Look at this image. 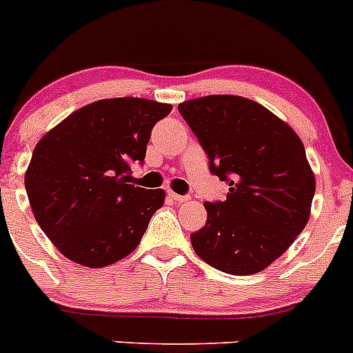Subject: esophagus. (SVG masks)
Instances as JSON below:
<instances>
[{"mask_svg": "<svg viewBox=\"0 0 353 353\" xmlns=\"http://www.w3.org/2000/svg\"><path fill=\"white\" fill-rule=\"evenodd\" d=\"M169 198L174 199L176 203H186L188 199H190V196H183V194H177L174 193V191H169Z\"/></svg>", "mask_w": 353, "mask_h": 353, "instance_id": "obj_1", "label": "esophagus"}]
</instances>
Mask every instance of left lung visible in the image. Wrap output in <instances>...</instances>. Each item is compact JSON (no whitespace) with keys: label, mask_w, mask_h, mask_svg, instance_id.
<instances>
[{"label":"left lung","mask_w":353,"mask_h":353,"mask_svg":"<svg viewBox=\"0 0 353 353\" xmlns=\"http://www.w3.org/2000/svg\"><path fill=\"white\" fill-rule=\"evenodd\" d=\"M229 183L225 201L205 203L208 219L191 234L203 261L230 275L263 272L290 248L311 215L316 181L295 131L261 104L208 95L177 105Z\"/></svg>","instance_id":"left-lung-1"}]
</instances>
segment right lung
Instances as JSON below:
<instances>
[{"label": "right lung", "instance_id": "1", "mask_svg": "<svg viewBox=\"0 0 353 353\" xmlns=\"http://www.w3.org/2000/svg\"><path fill=\"white\" fill-rule=\"evenodd\" d=\"M172 105L104 99L74 110L34 148L25 190L35 220L59 252L88 268L119 261L140 244L163 190L131 183L157 121Z\"/></svg>", "mask_w": 353, "mask_h": 353}]
</instances>
